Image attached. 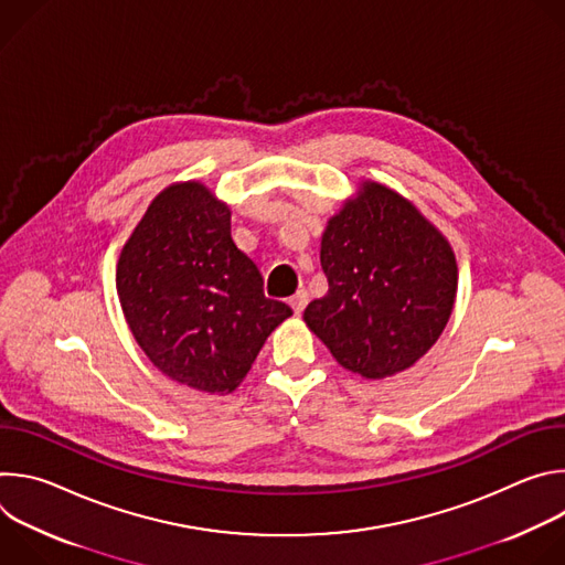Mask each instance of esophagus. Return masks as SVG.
Wrapping results in <instances>:
<instances>
[{
	"mask_svg": "<svg viewBox=\"0 0 565 565\" xmlns=\"http://www.w3.org/2000/svg\"><path fill=\"white\" fill-rule=\"evenodd\" d=\"M288 303L292 306L295 315H301L303 308H306V303H308V292H306V290H297V292L288 299Z\"/></svg>",
	"mask_w": 565,
	"mask_h": 565,
	"instance_id": "34e87169",
	"label": "esophagus"
}]
</instances>
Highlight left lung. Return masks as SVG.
<instances>
[{
  "instance_id": "obj_1",
  "label": "left lung",
  "mask_w": 565,
  "mask_h": 565,
  "mask_svg": "<svg viewBox=\"0 0 565 565\" xmlns=\"http://www.w3.org/2000/svg\"><path fill=\"white\" fill-rule=\"evenodd\" d=\"M329 292L308 303V329L362 377L409 369L440 338L458 268L447 238L399 194L364 183L321 236Z\"/></svg>"
}]
</instances>
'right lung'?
Wrapping results in <instances>:
<instances>
[{"label":"right lung","instance_id":"1","mask_svg":"<svg viewBox=\"0 0 565 565\" xmlns=\"http://www.w3.org/2000/svg\"><path fill=\"white\" fill-rule=\"evenodd\" d=\"M116 286L127 324L168 377L230 393L292 315L264 295L255 262L230 234V210L201 183L160 192L122 248Z\"/></svg>","mask_w":565,"mask_h":565}]
</instances>
